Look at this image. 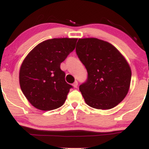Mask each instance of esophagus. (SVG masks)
Returning a JSON list of instances; mask_svg holds the SVG:
<instances>
[{
  "label": "esophagus",
  "mask_w": 149,
  "mask_h": 149,
  "mask_svg": "<svg viewBox=\"0 0 149 149\" xmlns=\"http://www.w3.org/2000/svg\"><path fill=\"white\" fill-rule=\"evenodd\" d=\"M73 87H75V88H77V87H78V82L77 81H75L74 83H73Z\"/></svg>",
  "instance_id": "1"
}]
</instances>
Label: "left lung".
<instances>
[{"instance_id": "obj_1", "label": "left lung", "mask_w": 149, "mask_h": 149, "mask_svg": "<svg viewBox=\"0 0 149 149\" xmlns=\"http://www.w3.org/2000/svg\"><path fill=\"white\" fill-rule=\"evenodd\" d=\"M76 52L88 74L79 86L86 104L109 109L121 102L129 90L132 71L118 50L104 40L84 38L78 40Z\"/></svg>"}]
</instances>
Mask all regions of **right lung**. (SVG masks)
I'll return each mask as SVG.
<instances>
[{"label": "right lung", "instance_id": "add662e5", "mask_svg": "<svg viewBox=\"0 0 149 149\" xmlns=\"http://www.w3.org/2000/svg\"><path fill=\"white\" fill-rule=\"evenodd\" d=\"M77 39L54 38L40 43L30 51L20 67L19 80L31 104L48 111L62 106L70 84L65 81L60 64L76 47Z\"/></svg>", "mask_w": 149, "mask_h": 149}]
</instances>
